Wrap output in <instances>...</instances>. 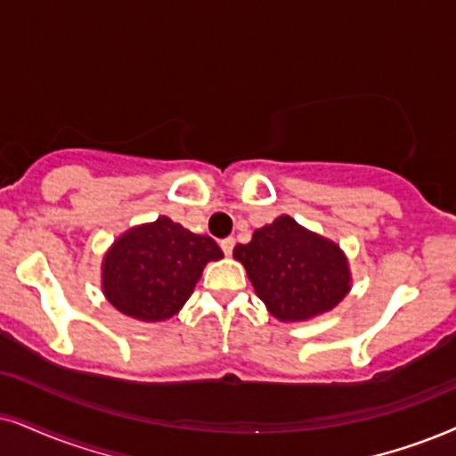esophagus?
Returning <instances> with one entry per match:
<instances>
[{
    "label": "esophagus",
    "instance_id": "1",
    "mask_svg": "<svg viewBox=\"0 0 456 456\" xmlns=\"http://www.w3.org/2000/svg\"><path fill=\"white\" fill-rule=\"evenodd\" d=\"M221 248H223V252L227 256H232V252H233V248H235V240L233 238H227V240H223L221 241Z\"/></svg>",
    "mask_w": 456,
    "mask_h": 456
}]
</instances>
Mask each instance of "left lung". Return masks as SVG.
Returning a JSON list of instances; mask_svg holds the SVG:
<instances>
[{
  "instance_id": "left-lung-1",
  "label": "left lung",
  "mask_w": 456,
  "mask_h": 456,
  "mask_svg": "<svg viewBox=\"0 0 456 456\" xmlns=\"http://www.w3.org/2000/svg\"><path fill=\"white\" fill-rule=\"evenodd\" d=\"M256 297L275 320L309 322L337 307L351 290L349 261L337 241L281 215L233 248Z\"/></svg>"
}]
</instances>
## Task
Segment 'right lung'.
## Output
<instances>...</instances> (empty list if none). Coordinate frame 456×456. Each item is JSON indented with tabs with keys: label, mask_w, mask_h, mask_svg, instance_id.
Segmentation results:
<instances>
[{
	"label": "right lung",
	"mask_w": 456,
	"mask_h": 456,
	"mask_svg": "<svg viewBox=\"0 0 456 456\" xmlns=\"http://www.w3.org/2000/svg\"><path fill=\"white\" fill-rule=\"evenodd\" d=\"M221 258L223 250L208 235L159 216L124 232L105 252L102 295L128 318L170 320L193 295L206 265Z\"/></svg>",
	"instance_id": "obj_1"
}]
</instances>
